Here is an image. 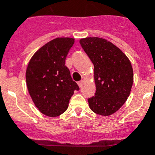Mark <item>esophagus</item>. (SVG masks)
Segmentation results:
<instances>
[{
	"instance_id": "34e87169",
	"label": "esophagus",
	"mask_w": 155,
	"mask_h": 155,
	"mask_svg": "<svg viewBox=\"0 0 155 155\" xmlns=\"http://www.w3.org/2000/svg\"><path fill=\"white\" fill-rule=\"evenodd\" d=\"M78 85H79V87H81L83 86V81L82 80H81V81H79V82H78Z\"/></svg>"
}]
</instances>
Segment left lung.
<instances>
[{"label": "left lung", "mask_w": 155, "mask_h": 155, "mask_svg": "<svg viewBox=\"0 0 155 155\" xmlns=\"http://www.w3.org/2000/svg\"><path fill=\"white\" fill-rule=\"evenodd\" d=\"M94 65L96 93L88 98L90 108L97 114L109 116L125 104L134 83L130 59L112 42L101 38L80 40Z\"/></svg>", "instance_id": "1"}]
</instances>
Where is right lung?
Returning a JSON list of instances; mask_svg holds the SVG:
<instances>
[{"instance_id":"obj_1","label":"right lung","mask_w":155,"mask_h":155,"mask_svg":"<svg viewBox=\"0 0 155 155\" xmlns=\"http://www.w3.org/2000/svg\"><path fill=\"white\" fill-rule=\"evenodd\" d=\"M74 38H57L33 55L28 64L26 84L35 106L44 115L57 117L68 108L74 91L80 87L65 66Z\"/></svg>"}]
</instances>
